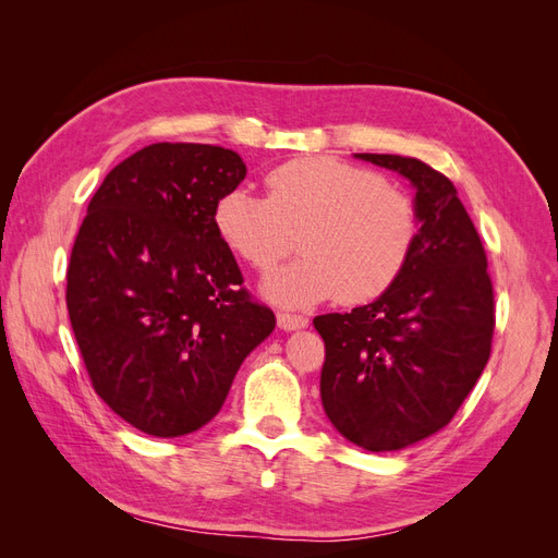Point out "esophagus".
Listing matches in <instances>:
<instances>
[{"instance_id": "34e87169", "label": "esophagus", "mask_w": 558, "mask_h": 558, "mask_svg": "<svg viewBox=\"0 0 558 558\" xmlns=\"http://www.w3.org/2000/svg\"><path fill=\"white\" fill-rule=\"evenodd\" d=\"M277 320H279L281 330H300V328L307 326V316L291 314V312H279Z\"/></svg>"}]
</instances>
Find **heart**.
I'll return each mask as SVG.
<instances>
[{
  "label": "heart",
  "mask_w": 558,
  "mask_h": 558,
  "mask_svg": "<svg viewBox=\"0 0 558 558\" xmlns=\"http://www.w3.org/2000/svg\"><path fill=\"white\" fill-rule=\"evenodd\" d=\"M267 197L234 189L218 197L214 228L230 251L267 272L295 248L302 256L265 281L283 305L337 295L361 305L386 293L418 238L414 199L377 172L328 156L295 158L265 177Z\"/></svg>",
  "instance_id": "1"
}]
</instances>
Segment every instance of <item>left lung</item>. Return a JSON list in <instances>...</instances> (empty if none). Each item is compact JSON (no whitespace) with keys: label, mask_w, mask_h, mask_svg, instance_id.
Wrapping results in <instances>:
<instances>
[{"label":"left lung","mask_w":558,"mask_h":558,"mask_svg":"<svg viewBox=\"0 0 558 558\" xmlns=\"http://www.w3.org/2000/svg\"><path fill=\"white\" fill-rule=\"evenodd\" d=\"M414 189L418 238L408 267L369 305L324 314L320 402L367 451L404 449L445 428L492 356L496 326L486 253L453 183L416 158L356 154Z\"/></svg>","instance_id":"8db88e82"}]
</instances>
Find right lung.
Wrapping results in <instances>:
<instances>
[{"mask_svg":"<svg viewBox=\"0 0 558 558\" xmlns=\"http://www.w3.org/2000/svg\"><path fill=\"white\" fill-rule=\"evenodd\" d=\"M246 177L211 144H150L93 195L66 267V310L93 388L130 426L189 435L218 414L275 330L244 289L214 207Z\"/></svg>","mask_w":558,"mask_h":558,"instance_id":"1","label":"right lung"}]
</instances>
